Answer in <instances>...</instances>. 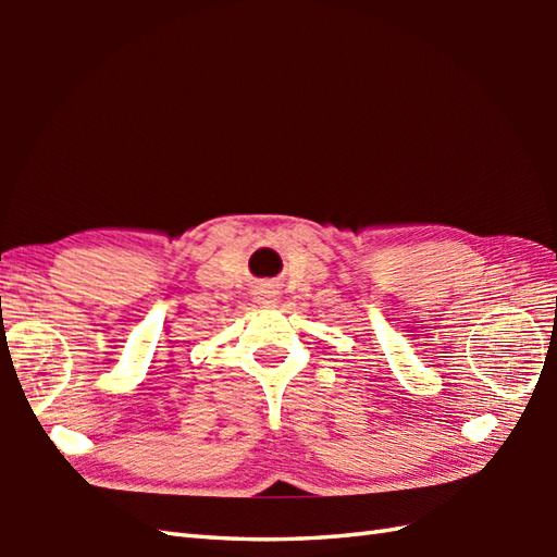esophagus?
Returning <instances> with one entry per match:
<instances>
[{
  "label": "esophagus",
  "mask_w": 557,
  "mask_h": 557,
  "mask_svg": "<svg viewBox=\"0 0 557 557\" xmlns=\"http://www.w3.org/2000/svg\"><path fill=\"white\" fill-rule=\"evenodd\" d=\"M256 301L265 306H275L280 301V292L275 285H260L256 292Z\"/></svg>",
  "instance_id": "obj_1"
}]
</instances>
